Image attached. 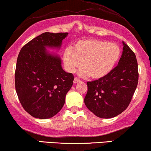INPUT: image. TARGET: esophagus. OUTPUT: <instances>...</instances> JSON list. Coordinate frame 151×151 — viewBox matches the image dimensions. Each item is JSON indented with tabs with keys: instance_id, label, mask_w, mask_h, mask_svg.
Masks as SVG:
<instances>
[{
	"instance_id": "1",
	"label": "esophagus",
	"mask_w": 151,
	"mask_h": 151,
	"mask_svg": "<svg viewBox=\"0 0 151 151\" xmlns=\"http://www.w3.org/2000/svg\"><path fill=\"white\" fill-rule=\"evenodd\" d=\"M80 82V80L78 79V78H74V80H73V83L74 84H76V83H78V82Z\"/></svg>"
}]
</instances>
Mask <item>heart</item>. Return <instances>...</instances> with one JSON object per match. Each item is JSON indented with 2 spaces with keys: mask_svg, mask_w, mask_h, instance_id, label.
<instances>
[{
  "mask_svg": "<svg viewBox=\"0 0 151 151\" xmlns=\"http://www.w3.org/2000/svg\"><path fill=\"white\" fill-rule=\"evenodd\" d=\"M120 53V49L115 43L90 39L78 41L72 49H66L63 58L67 71L73 73L82 64L83 69L80 71V75L100 79L112 71Z\"/></svg>",
  "mask_w": 151,
  "mask_h": 151,
  "instance_id": "b5f03b06",
  "label": "heart"
}]
</instances>
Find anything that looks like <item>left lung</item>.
Listing matches in <instances>:
<instances>
[{"label":"left lung","mask_w":151,"mask_h":151,"mask_svg":"<svg viewBox=\"0 0 151 151\" xmlns=\"http://www.w3.org/2000/svg\"><path fill=\"white\" fill-rule=\"evenodd\" d=\"M123 51L118 65L102 78L87 82L84 104L100 118H111L126 110L138 83L135 54L122 42Z\"/></svg>","instance_id":"8db88e82"}]
</instances>
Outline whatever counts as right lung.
<instances>
[{"instance_id":"right-lung-1","label":"right lung","mask_w":151,"mask_h":151,"mask_svg":"<svg viewBox=\"0 0 151 151\" xmlns=\"http://www.w3.org/2000/svg\"><path fill=\"white\" fill-rule=\"evenodd\" d=\"M67 35L43 33L27 43L18 54L16 91L24 110L36 118L48 119L56 115L73 85V74L64 71L60 58L47 49H60Z\"/></svg>"}]
</instances>
